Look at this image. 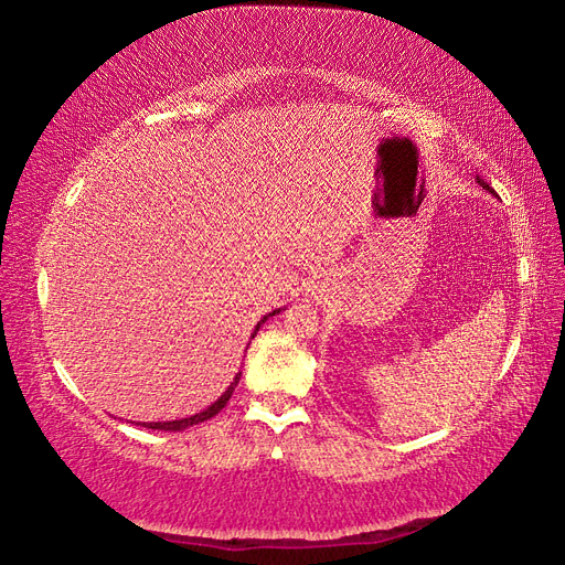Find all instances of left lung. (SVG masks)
I'll return each mask as SVG.
<instances>
[{"instance_id":"left-lung-1","label":"left lung","mask_w":565,"mask_h":565,"mask_svg":"<svg viewBox=\"0 0 565 565\" xmlns=\"http://www.w3.org/2000/svg\"><path fill=\"white\" fill-rule=\"evenodd\" d=\"M479 185H481V188H487V190H489V185H487V182H483V180H479Z\"/></svg>"}]
</instances>
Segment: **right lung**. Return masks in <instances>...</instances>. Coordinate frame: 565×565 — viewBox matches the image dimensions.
<instances>
[{
  "label": "right lung",
  "mask_w": 565,
  "mask_h": 565,
  "mask_svg": "<svg viewBox=\"0 0 565 565\" xmlns=\"http://www.w3.org/2000/svg\"><path fill=\"white\" fill-rule=\"evenodd\" d=\"M277 312V310H274ZM267 320V318H265ZM238 380H241V373L235 375V380L231 383V387L223 392V395L209 406V409H204V412H200V414H194V416H190V418H180V422H163V424H141V426H147V428H153V430H173V433H178V430H185V428H190V426H196V424H202V422H206V418H212V416H216L223 406H226V402L231 399V395H233V390H235V385H238Z\"/></svg>",
  "instance_id": "obj_1"
}]
</instances>
